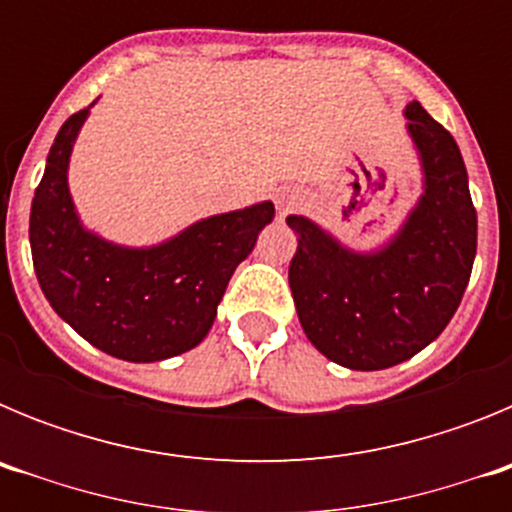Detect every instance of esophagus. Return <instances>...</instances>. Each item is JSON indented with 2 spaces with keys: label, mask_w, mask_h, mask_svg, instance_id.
<instances>
[{
  "label": "esophagus",
  "mask_w": 512,
  "mask_h": 512,
  "mask_svg": "<svg viewBox=\"0 0 512 512\" xmlns=\"http://www.w3.org/2000/svg\"><path fill=\"white\" fill-rule=\"evenodd\" d=\"M305 202V194L300 192V189H282V192L277 194V210L279 215H289V212H295L297 207Z\"/></svg>",
  "instance_id": "esophagus-1"
}]
</instances>
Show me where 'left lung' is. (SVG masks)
Masks as SVG:
<instances>
[{
	"label": "left lung",
	"instance_id": "8db88e82",
	"mask_svg": "<svg viewBox=\"0 0 512 512\" xmlns=\"http://www.w3.org/2000/svg\"><path fill=\"white\" fill-rule=\"evenodd\" d=\"M423 194L377 251H354L305 215H289L297 253L289 287L310 343L356 372L402 364L454 318L477 253V212L456 140L420 107H405Z\"/></svg>",
	"mask_w": 512,
	"mask_h": 512
}]
</instances>
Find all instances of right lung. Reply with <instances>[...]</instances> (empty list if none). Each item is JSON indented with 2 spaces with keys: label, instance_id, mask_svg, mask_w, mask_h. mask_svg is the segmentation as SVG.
Returning <instances> with one entry per match:
<instances>
[{
  "label": "right lung",
  "instance_id": "1",
  "mask_svg": "<svg viewBox=\"0 0 512 512\" xmlns=\"http://www.w3.org/2000/svg\"><path fill=\"white\" fill-rule=\"evenodd\" d=\"M63 122L30 207V248L45 300L84 341L148 364L200 346L235 266L274 220L269 200L197 220L156 246H120L84 228L69 161L89 110Z\"/></svg>",
  "mask_w": 512,
  "mask_h": 512
}]
</instances>
